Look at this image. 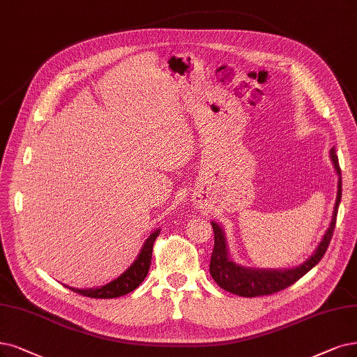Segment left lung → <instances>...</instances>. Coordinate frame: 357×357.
Returning <instances> with one entry per match:
<instances>
[{"instance_id":"obj_1","label":"left lung","mask_w":357,"mask_h":357,"mask_svg":"<svg viewBox=\"0 0 357 357\" xmlns=\"http://www.w3.org/2000/svg\"><path fill=\"white\" fill-rule=\"evenodd\" d=\"M330 158L334 164L335 173L338 176L337 197H335V205L333 211V218H331L330 227L326 228V231L322 236V240L319 241L315 252H313L303 264L297 265L294 268H284V269H265V268L261 269V268H250V266L240 265L231 258L230 250H228L227 237L221 225L215 221H211L213 228V240L215 241H213L209 273L221 289L241 297L273 294L290 287L291 284H294L297 280H301L322 259V256L326 252L328 245H330L331 237H333V231L337 221L338 205L341 202V169L338 165V158L334 148L330 151Z\"/></svg>"}]
</instances>
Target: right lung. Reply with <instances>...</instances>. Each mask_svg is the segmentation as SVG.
<instances>
[{
	"mask_svg": "<svg viewBox=\"0 0 357 357\" xmlns=\"http://www.w3.org/2000/svg\"><path fill=\"white\" fill-rule=\"evenodd\" d=\"M161 228H156V230H153L149 234V237L145 240V243L142 246L133 264L127 268L121 275L114 278L108 284H104V286L93 287V289H75L70 286H66V287L70 289L71 291L79 293L86 297H92V298H114V297H120L133 291L140 286L142 281H144L148 275L151 259H152L153 241L156 237H158Z\"/></svg>",
	"mask_w": 357,
	"mask_h": 357,
	"instance_id": "right-lung-1",
	"label": "right lung"
}]
</instances>
